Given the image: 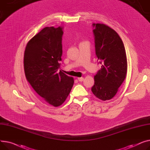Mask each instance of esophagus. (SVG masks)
I'll list each match as a JSON object with an SVG mask.
<instances>
[{
	"instance_id": "34e87169",
	"label": "esophagus",
	"mask_w": 150,
	"mask_h": 150,
	"mask_svg": "<svg viewBox=\"0 0 150 150\" xmlns=\"http://www.w3.org/2000/svg\"><path fill=\"white\" fill-rule=\"evenodd\" d=\"M77 80L79 82H82L84 80V79H83V77H78L77 78Z\"/></svg>"
}]
</instances>
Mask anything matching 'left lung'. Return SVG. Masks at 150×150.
I'll use <instances>...</instances> for the list:
<instances>
[{
	"instance_id": "obj_1",
	"label": "left lung",
	"mask_w": 150,
	"mask_h": 150,
	"mask_svg": "<svg viewBox=\"0 0 150 150\" xmlns=\"http://www.w3.org/2000/svg\"><path fill=\"white\" fill-rule=\"evenodd\" d=\"M93 27L96 54L102 67L94 76L91 91L99 99L110 100L126 77V52L122 39L114 30L101 23H93Z\"/></svg>"
}]
</instances>
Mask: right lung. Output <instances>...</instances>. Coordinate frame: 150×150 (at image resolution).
<instances>
[{
  "mask_svg": "<svg viewBox=\"0 0 150 150\" xmlns=\"http://www.w3.org/2000/svg\"><path fill=\"white\" fill-rule=\"evenodd\" d=\"M63 29L44 28L28 42L24 52L26 79L43 99L54 107L65 102L74 84L73 77L59 71Z\"/></svg>",
  "mask_w": 150,
  "mask_h": 150,
  "instance_id": "add662e5",
  "label": "right lung"
}]
</instances>
